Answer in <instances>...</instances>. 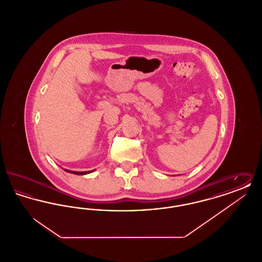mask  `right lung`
<instances>
[{"label":"right lung","instance_id":"1","mask_svg":"<svg viewBox=\"0 0 262 262\" xmlns=\"http://www.w3.org/2000/svg\"><path fill=\"white\" fill-rule=\"evenodd\" d=\"M64 171L68 172V173H72V174H86L93 172V170L92 171H88V172H75V171H70V170H66V169H64Z\"/></svg>","mask_w":262,"mask_h":262}]
</instances>
